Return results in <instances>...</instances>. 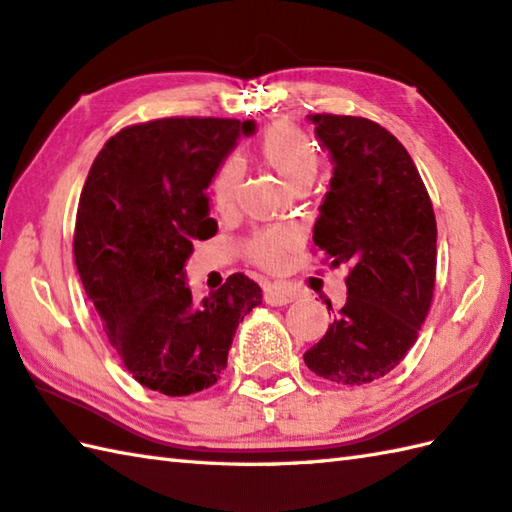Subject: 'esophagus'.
<instances>
[{
    "instance_id": "esophagus-1",
    "label": "esophagus",
    "mask_w": 512,
    "mask_h": 512,
    "mask_svg": "<svg viewBox=\"0 0 512 512\" xmlns=\"http://www.w3.org/2000/svg\"><path fill=\"white\" fill-rule=\"evenodd\" d=\"M295 299L293 290H286L282 286H266L264 290V302L268 306H286Z\"/></svg>"
}]
</instances>
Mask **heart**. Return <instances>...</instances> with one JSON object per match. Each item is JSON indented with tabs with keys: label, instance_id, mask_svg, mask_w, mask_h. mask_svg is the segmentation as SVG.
Listing matches in <instances>:
<instances>
[{
	"label": "heart",
	"instance_id": "obj_1",
	"mask_svg": "<svg viewBox=\"0 0 512 512\" xmlns=\"http://www.w3.org/2000/svg\"><path fill=\"white\" fill-rule=\"evenodd\" d=\"M259 155L290 190L310 186L319 168V153L315 144L310 142V137L302 128L288 122H279L266 130L262 142H259ZM239 177H242V170H239L235 159H226L217 168L213 186H210L217 206H228L233 202ZM290 244H293V237L284 230H262V233L253 235L246 242V255L257 266L275 270L282 266Z\"/></svg>",
	"mask_w": 512,
	"mask_h": 512
}]
</instances>
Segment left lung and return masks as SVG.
Here are the masks:
<instances>
[{
  "mask_svg": "<svg viewBox=\"0 0 512 512\" xmlns=\"http://www.w3.org/2000/svg\"><path fill=\"white\" fill-rule=\"evenodd\" d=\"M308 122L333 162L313 242L350 273L346 304L304 362L328 382L362 386L417 342L435 288V213L408 150L386 128L350 115Z\"/></svg>",
  "mask_w": 512,
  "mask_h": 512,
  "instance_id": "1",
  "label": "left lung"
}]
</instances>
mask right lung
Returning <instances> with one entry per match:
<instances>
[{
	"mask_svg": "<svg viewBox=\"0 0 512 512\" xmlns=\"http://www.w3.org/2000/svg\"><path fill=\"white\" fill-rule=\"evenodd\" d=\"M255 122L166 117L119 130L95 157L75 222V264L110 346L135 382L193 395L224 373L262 288L235 273L195 302L186 259L217 233L206 188Z\"/></svg>",
	"mask_w": 512,
	"mask_h": 512,
	"instance_id": "right-lung-1",
	"label": "right lung"
}]
</instances>
